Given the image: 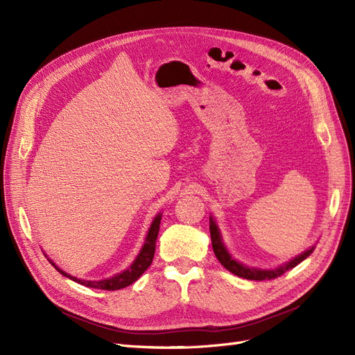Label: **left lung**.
<instances>
[{
    "mask_svg": "<svg viewBox=\"0 0 355 355\" xmlns=\"http://www.w3.org/2000/svg\"><path fill=\"white\" fill-rule=\"evenodd\" d=\"M210 237H211V245H213V252L216 254L218 261L227 268V270L235 275L243 277L245 280H256V282H262V280H272V278H277L283 275L286 271L292 270L297 263L305 261L306 257L314 252V245L311 249L305 250L304 253H300L299 256L293 257L292 261H288L278 268H274V270H261V268H250L240 263L239 261H235L234 257L230 254V252L225 247L222 237H220V231L218 228L216 222L210 216Z\"/></svg>",
    "mask_w": 355,
    "mask_h": 355,
    "instance_id": "obj_1",
    "label": "left lung"
}]
</instances>
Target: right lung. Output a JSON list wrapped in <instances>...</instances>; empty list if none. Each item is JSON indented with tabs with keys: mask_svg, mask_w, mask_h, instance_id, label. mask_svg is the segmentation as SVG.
Masks as SVG:
<instances>
[{
	"mask_svg": "<svg viewBox=\"0 0 355 355\" xmlns=\"http://www.w3.org/2000/svg\"><path fill=\"white\" fill-rule=\"evenodd\" d=\"M159 223H161V213H158L157 216L154 218L151 227H149V231L146 234L145 243L142 245L141 252L136 256V259L133 261V263L127 268L125 271L116 274L114 277L105 278V280H99V282H90V280H80L77 277H72L69 274H67L65 271H62L59 266H56L50 259V263L56 268V270L68 278H71L72 282L80 283L85 287H92V288H101V290H120L124 288L127 286H130L132 283H135L139 277H141L146 270L148 266L153 263L154 259V253H155V241L158 237V231H159Z\"/></svg>",
	"mask_w": 355,
	"mask_h": 355,
	"instance_id": "1",
	"label": "right lung"
}]
</instances>
